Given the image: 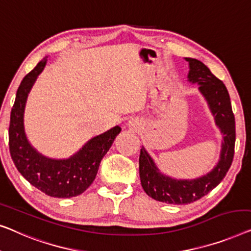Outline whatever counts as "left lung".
Wrapping results in <instances>:
<instances>
[{"label":"left lung","instance_id":"left-lung-1","mask_svg":"<svg viewBox=\"0 0 251 251\" xmlns=\"http://www.w3.org/2000/svg\"><path fill=\"white\" fill-rule=\"evenodd\" d=\"M185 60L190 65L189 80L200 85L199 91L207 100L216 125L224 134V142L216 167L202 177L191 181L174 179L162 175L144 148L141 149L139 164L143 190L152 199L173 204L193 202L216 188L226 175L234 157L235 119L226 86L199 60L192 58Z\"/></svg>","mask_w":251,"mask_h":251}]
</instances>
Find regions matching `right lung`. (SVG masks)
<instances>
[{"label": "right lung", "instance_id": "right-lung-1", "mask_svg": "<svg viewBox=\"0 0 251 251\" xmlns=\"http://www.w3.org/2000/svg\"><path fill=\"white\" fill-rule=\"evenodd\" d=\"M47 65V59L21 80L9 126L10 154L19 173L45 195L72 198L83 193L93 183L102 158L110 149L121 127L116 126L90 140L76 154L66 160L50 159L38 153L28 142L24 129V110L28 93Z\"/></svg>", "mask_w": 251, "mask_h": 251}]
</instances>
